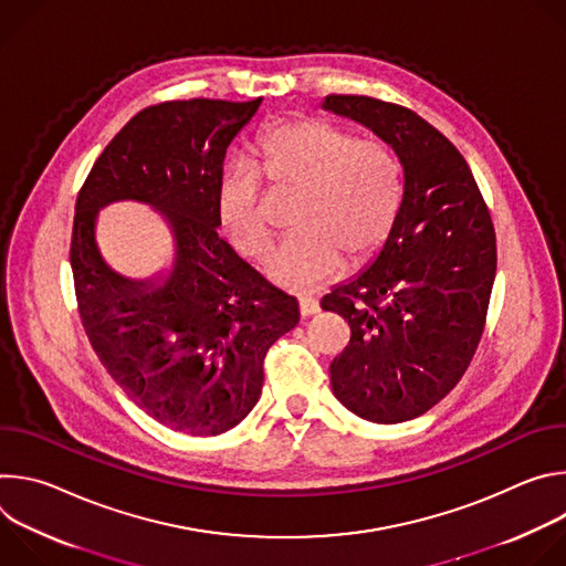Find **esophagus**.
I'll return each mask as SVG.
<instances>
[{"label":"esophagus","instance_id":"1","mask_svg":"<svg viewBox=\"0 0 566 566\" xmlns=\"http://www.w3.org/2000/svg\"><path fill=\"white\" fill-rule=\"evenodd\" d=\"M297 306H300V315L306 317V315H313L319 311V302L315 297H308V295H302L297 300Z\"/></svg>","mask_w":566,"mask_h":566}]
</instances>
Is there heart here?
<instances>
[{"instance_id":"b5f03b06","label":"heart","mask_w":566,"mask_h":566,"mask_svg":"<svg viewBox=\"0 0 566 566\" xmlns=\"http://www.w3.org/2000/svg\"><path fill=\"white\" fill-rule=\"evenodd\" d=\"M251 168H228L214 192L217 221L247 258L266 255L273 239L269 195H297L291 239L266 260L271 282L315 289L347 264L374 258L391 234L402 203V170L382 138L325 118H293L262 134Z\"/></svg>"}]
</instances>
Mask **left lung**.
<instances>
[{"mask_svg": "<svg viewBox=\"0 0 566 566\" xmlns=\"http://www.w3.org/2000/svg\"><path fill=\"white\" fill-rule=\"evenodd\" d=\"M322 107L369 127L402 166L400 212L376 262L319 302L352 327L332 389L360 419L410 421L476 352L497 271L493 219L461 151L417 112L343 94Z\"/></svg>", "mask_w": 566, "mask_h": 566, "instance_id": "8db88e82", "label": "left lung"}]
</instances>
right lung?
<instances>
[{"mask_svg": "<svg viewBox=\"0 0 566 566\" xmlns=\"http://www.w3.org/2000/svg\"><path fill=\"white\" fill-rule=\"evenodd\" d=\"M260 105L145 107L103 149L75 199L69 258L85 334L143 412L192 437L221 434L255 408L266 352L300 322L297 300L217 234L226 149ZM125 198L160 209L174 228L178 253L166 281H127L97 251V210Z\"/></svg>", "mask_w": 566, "mask_h": 566, "instance_id": "add662e5", "label": "right lung"}]
</instances>
